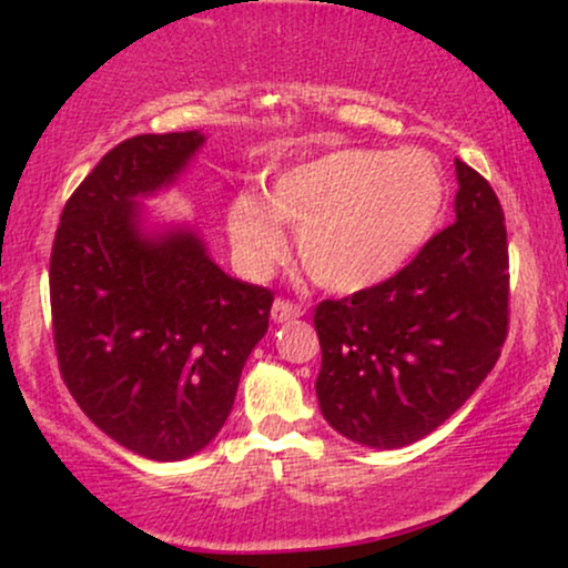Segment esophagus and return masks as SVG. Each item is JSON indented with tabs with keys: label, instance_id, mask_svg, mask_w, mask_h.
<instances>
[{
	"label": "esophagus",
	"instance_id": "1",
	"mask_svg": "<svg viewBox=\"0 0 568 568\" xmlns=\"http://www.w3.org/2000/svg\"><path fill=\"white\" fill-rule=\"evenodd\" d=\"M304 310L298 304L293 302H285V298H277L275 304H272V321L275 323H288V321H296V317H302Z\"/></svg>",
	"mask_w": 568,
	"mask_h": 568
}]
</instances>
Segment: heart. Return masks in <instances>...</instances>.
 Wrapping results in <instances>:
<instances>
[{"mask_svg": "<svg viewBox=\"0 0 568 568\" xmlns=\"http://www.w3.org/2000/svg\"><path fill=\"white\" fill-rule=\"evenodd\" d=\"M446 179L425 149L338 146L280 171L266 200L243 192L226 213L234 258L264 277L298 230V262L325 291L361 293L395 277L438 224Z\"/></svg>", "mask_w": 568, "mask_h": 568, "instance_id": "1", "label": "heart"}]
</instances>
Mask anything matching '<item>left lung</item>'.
Wrapping results in <instances>:
<instances>
[{
    "label": "left lung",
    "instance_id": "1",
    "mask_svg": "<svg viewBox=\"0 0 568 568\" xmlns=\"http://www.w3.org/2000/svg\"><path fill=\"white\" fill-rule=\"evenodd\" d=\"M454 168V224L395 277L315 310L317 403L361 446L425 438L480 387L505 344V216L484 175Z\"/></svg>",
    "mask_w": 568,
    "mask_h": 568
}]
</instances>
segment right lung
<instances>
[{
	"mask_svg": "<svg viewBox=\"0 0 568 568\" xmlns=\"http://www.w3.org/2000/svg\"><path fill=\"white\" fill-rule=\"evenodd\" d=\"M205 146L184 130L122 141L77 186L50 256L58 366L109 438L154 462L200 454L224 427L272 293L230 277L189 221H154Z\"/></svg>",
	"mask_w": 568,
	"mask_h": 568,
	"instance_id": "right-lung-1",
	"label": "right lung"
}]
</instances>
